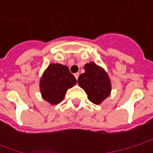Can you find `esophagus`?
Listing matches in <instances>:
<instances>
[{
	"instance_id": "1",
	"label": "esophagus",
	"mask_w": 153,
	"mask_h": 153,
	"mask_svg": "<svg viewBox=\"0 0 153 153\" xmlns=\"http://www.w3.org/2000/svg\"><path fill=\"white\" fill-rule=\"evenodd\" d=\"M79 73L74 74V77H75V79H78V78H79Z\"/></svg>"
}]
</instances>
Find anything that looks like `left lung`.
<instances>
[{"label": "left lung", "instance_id": "left-lung-1", "mask_svg": "<svg viewBox=\"0 0 153 153\" xmlns=\"http://www.w3.org/2000/svg\"><path fill=\"white\" fill-rule=\"evenodd\" d=\"M84 70L85 72L79 76L78 83L85 91L90 102L98 105L111 94V84L109 76L94 62L86 64Z\"/></svg>", "mask_w": 153, "mask_h": 153}]
</instances>
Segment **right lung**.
<instances>
[{"mask_svg": "<svg viewBox=\"0 0 153 153\" xmlns=\"http://www.w3.org/2000/svg\"><path fill=\"white\" fill-rule=\"evenodd\" d=\"M76 83V79L68 67L60 64H50L41 78L42 96L51 105L58 104L64 99L67 90Z\"/></svg>", "mask_w": 153, "mask_h": 153, "instance_id": "right-lung-1", "label": "right lung"}]
</instances>
